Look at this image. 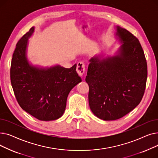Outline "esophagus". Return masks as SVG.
Listing matches in <instances>:
<instances>
[{"instance_id":"34e87169","label":"esophagus","mask_w":158,"mask_h":158,"mask_svg":"<svg viewBox=\"0 0 158 158\" xmlns=\"http://www.w3.org/2000/svg\"><path fill=\"white\" fill-rule=\"evenodd\" d=\"M77 72L78 73V74L79 76H82V75L84 74L85 71V64L83 62L80 61L78 62L77 64V69H76Z\"/></svg>"}]
</instances>
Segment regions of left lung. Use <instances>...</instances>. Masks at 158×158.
Masks as SVG:
<instances>
[{
    "mask_svg": "<svg viewBox=\"0 0 158 158\" xmlns=\"http://www.w3.org/2000/svg\"><path fill=\"white\" fill-rule=\"evenodd\" d=\"M117 35L122 43L118 54L102 60L92 57L85 79L90 109L104 120L119 119L134 110L146 87L147 65L139 40L118 26Z\"/></svg>",
    "mask_w": 158,
    "mask_h": 158,
    "instance_id": "1",
    "label": "left lung"
}]
</instances>
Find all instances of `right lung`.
I'll return each mask as SVG.
<instances>
[{
  "instance_id": "obj_1",
  "label": "right lung",
  "mask_w": 158,
  "mask_h": 158,
  "mask_svg": "<svg viewBox=\"0 0 158 158\" xmlns=\"http://www.w3.org/2000/svg\"><path fill=\"white\" fill-rule=\"evenodd\" d=\"M32 27L18 41L13 54L10 78L19 104L36 118L54 120L63 115L70 90L81 82L76 64L70 69L59 65L40 69L29 64L26 58L28 38Z\"/></svg>"
}]
</instances>
